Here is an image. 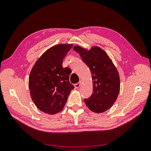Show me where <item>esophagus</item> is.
Here are the masks:
<instances>
[{
  "label": "esophagus",
  "instance_id": "34e87169",
  "mask_svg": "<svg viewBox=\"0 0 151 151\" xmlns=\"http://www.w3.org/2000/svg\"><path fill=\"white\" fill-rule=\"evenodd\" d=\"M81 83H82V81H80L78 83H77V84H75V86H75V88H77H77H79V87H80V86L81 85Z\"/></svg>",
  "mask_w": 151,
  "mask_h": 151
}]
</instances>
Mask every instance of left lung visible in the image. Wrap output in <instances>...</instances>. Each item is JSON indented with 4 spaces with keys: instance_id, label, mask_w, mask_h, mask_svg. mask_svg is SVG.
Instances as JSON below:
<instances>
[{
    "instance_id": "obj_1",
    "label": "left lung",
    "mask_w": 151,
    "mask_h": 151,
    "mask_svg": "<svg viewBox=\"0 0 151 151\" xmlns=\"http://www.w3.org/2000/svg\"><path fill=\"white\" fill-rule=\"evenodd\" d=\"M88 65L93 80V94L84 99L86 106L95 113L111 107L120 91V77L116 67L104 50L94 47L89 51L79 46L73 48Z\"/></svg>"
}]
</instances>
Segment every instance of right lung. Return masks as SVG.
I'll return each instance as SVG.
<instances>
[{"label":"right lung","mask_w":151,"mask_h":151,"mask_svg":"<svg viewBox=\"0 0 151 151\" xmlns=\"http://www.w3.org/2000/svg\"><path fill=\"white\" fill-rule=\"evenodd\" d=\"M72 45H57L47 50L31 71L29 88L31 99L42 111L53 115L62 110L74 86L69 82L71 70L62 66Z\"/></svg>","instance_id":"add662e5"}]
</instances>
